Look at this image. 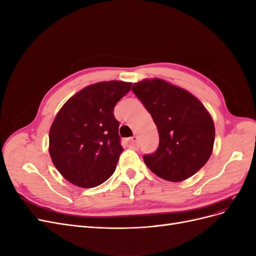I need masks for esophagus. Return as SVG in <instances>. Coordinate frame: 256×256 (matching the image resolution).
Wrapping results in <instances>:
<instances>
[{"instance_id": "1", "label": "esophagus", "mask_w": 256, "mask_h": 256, "mask_svg": "<svg viewBox=\"0 0 256 256\" xmlns=\"http://www.w3.org/2000/svg\"><path fill=\"white\" fill-rule=\"evenodd\" d=\"M138 136H131L130 138H129V144L130 145H138Z\"/></svg>"}]
</instances>
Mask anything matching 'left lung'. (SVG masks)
Returning a JSON list of instances; mask_svg holds the SVG:
<instances>
[{
  "instance_id": "left-lung-1",
  "label": "left lung",
  "mask_w": 256,
  "mask_h": 256,
  "mask_svg": "<svg viewBox=\"0 0 256 256\" xmlns=\"http://www.w3.org/2000/svg\"><path fill=\"white\" fill-rule=\"evenodd\" d=\"M132 92L152 115L159 134L157 150L143 156L147 168L174 182L194 175L210 157L214 142V122L203 104L160 79L134 83Z\"/></svg>"
}]
</instances>
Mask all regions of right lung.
Instances as JSON below:
<instances>
[{
    "instance_id": "obj_1",
    "label": "right lung",
    "mask_w": 256,
    "mask_h": 256,
    "mask_svg": "<svg viewBox=\"0 0 256 256\" xmlns=\"http://www.w3.org/2000/svg\"><path fill=\"white\" fill-rule=\"evenodd\" d=\"M131 85L122 81L92 84L62 106L50 128L49 152L69 182L92 188L114 173L124 150L113 111Z\"/></svg>"
}]
</instances>
